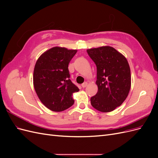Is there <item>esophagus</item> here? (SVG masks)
I'll return each instance as SVG.
<instances>
[{"label": "esophagus", "mask_w": 158, "mask_h": 158, "mask_svg": "<svg viewBox=\"0 0 158 158\" xmlns=\"http://www.w3.org/2000/svg\"><path fill=\"white\" fill-rule=\"evenodd\" d=\"M88 85V83L87 82H84V83H83L82 84V88H85Z\"/></svg>", "instance_id": "obj_1"}]
</instances>
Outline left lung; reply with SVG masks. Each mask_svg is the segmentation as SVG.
I'll use <instances>...</instances> for the list:
<instances>
[{
	"mask_svg": "<svg viewBox=\"0 0 158 158\" xmlns=\"http://www.w3.org/2000/svg\"><path fill=\"white\" fill-rule=\"evenodd\" d=\"M97 67L98 91L90 99L95 109L111 112L120 106L127 98L131 86V69L121 52L110 46L87 50Z\"/></svg>",
	"mask_w": 158,
	"mask_h": 158,
	"instance_id": "8db88e82",
	"label": "left lung"
}]
</instances>
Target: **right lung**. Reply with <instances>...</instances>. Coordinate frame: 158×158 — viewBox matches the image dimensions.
I'll list each match as a JSON object with an SVG mask.
<instances>
[{
	"instance_id": "add662e5",
	"label": "right lung",
	"mask_w": 158,
	"mask_h": 158,
	"mask_svg": "<svg viewBox=\"0 0 158 158\" xmlns=\"http://www.w3.org/2000/svg\"><path fill=\"white\" fill-rule=\"evenodd\" d=\"M77 50L55 47L37 59L33 70V85L40 101L52 111H63L74 103L73 94L79 91L71 82L69 64Z\"/></svg>"
}]
</instances>
